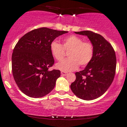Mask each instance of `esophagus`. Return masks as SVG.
Masks as SVG:
<instances>
[{
    "instance_id": "34e87169",
    "label": "esophagus",
    "mask_w": 127,
    "mask_h": 127,
    "mask_svg": "<svg viewBox=\"0 0 127 127\" xmlns=\"http://www.w3.org/2000/svg\"><path fill=\"white\" fill-rule=\"evenodd\" d=\"M61 74H62V75H63V76H65L67 74V73L64 71H62L61 72Z\"/></svg>"
}]
</instances>
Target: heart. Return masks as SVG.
Wrapping results in <instances>:
<instances>
[{
  "instance_id": "b5f03b06",
  "label": "heart",
  "mask_w": 127,
  "mask_h": 127,
  "mask_svg": "<svg viewBox=\"0 0 127 127\" xmlns=\"http://www.w3.org/2000/svg\"><path fill=\"white\" fill-rule=\"evenodd\" d=\"M64 50L68 51L69 58L56 64V68L62 71L75 70L80 64L87 65L92 60L94 54L93 46L89 41H83L80 37L70 35L65 37L61 45L53 41L50 44V52L56 60H61L64 55Z\"/></svg>"
}]
</instances>
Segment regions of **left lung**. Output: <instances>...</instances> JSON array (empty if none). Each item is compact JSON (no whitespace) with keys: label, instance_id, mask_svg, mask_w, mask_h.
Wrapping results in <instances>:
<instances>
[{"label":"left lung","instance_id":"left-lung-1","mask_svg":"<svg viewBox=\"0 0 127 127\" xmlns=\"http://www.w3.org/2000/svg\"><path fill=\"white\" fill-rule=\"evenodd\" d=\"M74 33L88 37L93 46L94 54L86 68L75 73L76 79L70 88L77 97L93 100L104 94L113 83L116 56L111 45L101 35L87 30Z\"/></svg>","mask_w":127,"mask_h":127}]
</instances>
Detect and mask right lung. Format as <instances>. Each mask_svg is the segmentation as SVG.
<instances>
[{"instance_id":"right-lung-1","label":"right lung","mask_w":127,"mask_h":127,"mask_svg":"<svg viewBox=\"0 0 127 127\" xmlns=\"http://www.w3.org/2000/svg\"><path fill=\"white\" fill-rule=\"evenodd\" d=\"M68 33L47 28L32 30L16 44L12 57L13 78L19 89L30 97L40 98L50 93L60 76V71L49 68L54 64L50 44Z\"/></svg>"}]
</instances>
